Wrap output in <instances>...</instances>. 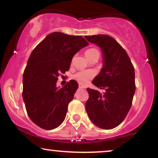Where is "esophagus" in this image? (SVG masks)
<instances>
[{
  "label": "esophagus",
  "mask_w": 158,
  "mask_h": 158,
  "mask_svg": "<svg viewBox=\"0 0 158 158\" xmlns=\"http://www.w3.org/2000/svg\"><path fill=\"white\" fill-rule=\"evenodd\" d=\"M79 88H85V85H81V84H79Z\"/></svg>",
  "instance_id": "34e87169"
}]
</instances>
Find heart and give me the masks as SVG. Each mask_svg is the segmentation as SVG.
<instances>
[{"label":"heart","mask_w":158,"mask_h":158,"mask_svg":"<svg viewBox=\"0 0 158 158\" xmlns=\"http://www.w3.org/2000/svg\"><path fill=\"white\" fill-rule=\"evenodd\" d=\"M95 51H97L95 49H89V50H87L85 52V56L89 55V54L92 53V52ZM94 76H95V72H94V70H83L77 72V73L73 76V78L76 81H77L78 82L80 83V84L85 85L87 84L92 78H94Z\"/></svg>","instance_id":"b5f03b06"}]
</instances>
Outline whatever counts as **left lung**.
<instances>
[{"mask_svg": "<svg viewBox=\"0 0 158 158\" xmlns=\"http://www.w3.org/2000/svg\"><path fill=\"white\" fill-rule=\"evenodd\" d=\"M102 54V68L92 83L99 90L87 88L85 108L90 121L102 129H112L126 118L135 93V68L128 54L115 39L107 35H85Z\"/></svg>", "mask_w": 158, "mask_h": 158, "instance_id": "obj_1", "label": "left lung"}]
</instances>
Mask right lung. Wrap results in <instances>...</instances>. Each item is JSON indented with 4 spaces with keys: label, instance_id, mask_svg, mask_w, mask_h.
<instances>
[{
    "label": "right lung",
    "instance_id": "add662e5",
    "mask_svg": "<svg viewBox=\"0 0 158 158\" xmlns=\"http://www.w3.org/2000/svg\"><path fill=\"white\" fill-rule=\"evenodd\" d=\"M88 45L80 35L55 32L30 54L23 75L22 97L29 117L40 128L53 129L64 120L79 85L70 80L60 88L56 81L70 69L74 55Z\"/></svg>",
    "mask_w": 158,
    "mask_h": 158
}]
</instances>
